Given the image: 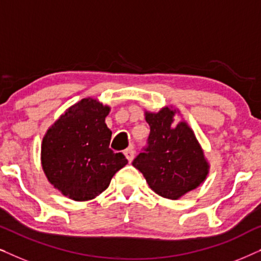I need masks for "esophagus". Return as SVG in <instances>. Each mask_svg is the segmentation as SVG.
<instances>
[{
  "label": "esophagus",
  "instance_id": "obj_1",
  "mask_svg": "<svg viewBox=\"0 0 261 261\" xmlns=\"http://www.w3.org/2000/svg\"><path fill=\"white\" fill-rule=\"evenodd\" d=\"M124 154H126L128 162H132V160L134 159V155H135V151H134V147H128L126 151H124Z\"/></svg>",
  "mask_w": 261,
  "mask_h": 261
}]
</instances>
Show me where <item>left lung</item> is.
I'll list each match as a JSON object with an SVG mask.
<instances>
[{
  "label": "left lung",
  "mask_w": 261,
  "mask_h": 261,
  "mask_svg": "<svg viewBox=\"0 0 261 261\" xmlns=\"http://www.w3.org/2000/svg\"><path fill=\"white\" fill-rule=\"evenodd\" d=\"M174 113L169 107L145 113L151 129L147 146L132 163L155 194L170 199L194 190L209 172L203 149L188 123L172 127Z\"/></svg>",
  "instance_id": "left-lung-1"
}]
</instances>
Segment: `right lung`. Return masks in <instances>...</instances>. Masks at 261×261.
<instances>
[{
  "instance_id": "right-lung-1",
  "label": "right lung",
  "mask_w": 261,
  "mask_h": 261,
  "mask_svg": "<svg viewBox=\"0 0 261 261\" xmlns=\"http://www.w3.org/2000/svg\"><path fill=\"white\" fill-rule=\"evenodd\" d=\"M110 108L84 98L59 117L42 139L41 164L49 183L74 201L95 198L128 160L109 148Z\"/></svg>"
}]
</instances>
